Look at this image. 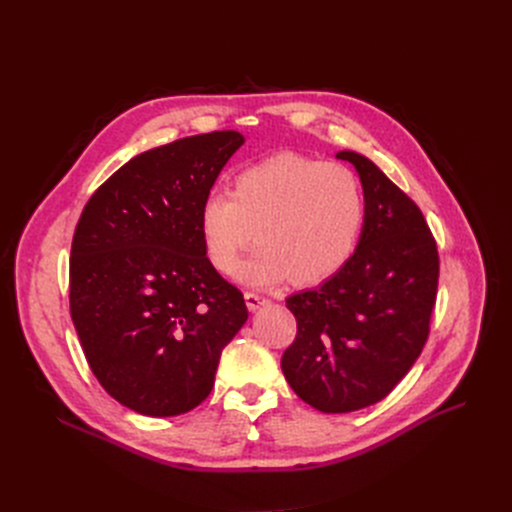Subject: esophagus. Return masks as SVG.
I'll return each instance as SVG.
<instances>
[{
	"label": "esophagus",
	"instance_id": "obj_1",
	"mask_svg": "<svg viewBox=\"0 0 512 512\" xmlns=\"http://www.w3.org/2000/svg\"><path fill=\"white\" fill-rule=\"evenodd\" d=\"M245 301H247L249 311H257L259 307H263V305L270 303V299L263 297V294H257V292H251V290H247V292H245Z\"/></svg>",
	"mask_w": 512,
	"mask_h": 512
}]
</instances>
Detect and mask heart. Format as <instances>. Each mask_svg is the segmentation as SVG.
Here are the masks:
<instances>
[{"label":"heart","mask_w":512,"mask_h":512,"mask_svg":"<svg viewBox=\"0 0 512 512\" xmlns=\"http://www.w3.org/2000/svg\"><path fill=\"white\" fill-rule=\"evenodd\" d=\"M365 224L359 176L342 164L284 151L234 174L230 197L211 193L199 211L205 255L230 274L253 238L257 251L242 267L249 282L290 276L294 286L334 278L353 257Z\"/></svg>","instance_id":"heart-1"}]
</instances>
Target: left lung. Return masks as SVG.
<instances>
[{"instance_id":"8db88e82","label":"left lung","mask_w":512,"mask_h":512,"mask_svg":"<svg viewBox=\"0 0 512 512\" xmlns=\"http://www.w3.org/2000/svg\"><path fill=\"white\" fill-rule=\"evenodd\" d=\"M365 193L359 245L315 290L292 294L297 338L284 351L290 388L321 413H351L386 398L429 336L438 297L436 238L417 203L367 157L340 151Z\"/></svg>"}]
</instances>
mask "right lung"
I'll list each match as a JSON object with an SVG mask.
<instances>
[{"label": "right lung", "mask_w": 512, "mask_h": 512, "mask_svg": "<svg viewBox=\"0 0 512 512\" xmlns=\"http://www.w3.org/2000/svg\"><path fill=\"white\" fill-rule=\"evenodd\" d=\"M242 143L236 130H215L145 151L107 178L78 218L74 328L105 392L141 415L199 407L224 346L249 317L199 232L201 205Z\"/></svg>", "instance_id": "add662e5"}]
</instances>
